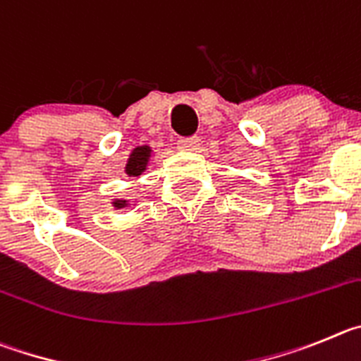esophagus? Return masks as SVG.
I'll use <instances>...</instances> for the list:
<instances>
[{
	"instance_id": "1",
	"label": "esophagus",
	"mask_w": 361,
	"mask_h": 361,
	"mask_svg": "<svg viewBox=\"0 0 361 361\" xmlns=\"http://www.w3.org/2000/svg\"><path fill=\"white\" fill-rule=\"evenodd\" d=\"M178 147L181 151H196L200 147V136H188V138H180L178 140Z\"/></svg>"
}]
</instances>
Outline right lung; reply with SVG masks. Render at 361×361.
I'll list each match as a JSON object with an SVG mask.
<instances>
[{"label":"right lung","instance_id":"obj_1","mask_svg":"<svg viewBox=\"0 0 361 361\" xmlns=\"http://www.w3.org/2000/svg\"><path fill=\"white\" fill-rule=\"evenodd\" d=\"M149 158H151V147L149 145H140V147L133 149L128 164H126V174L128 176H140L145 171V167H147ZM113 207L115 209H124V207H128V201L115 200L113 201Z\"/></svg>","mask_w":361,"mask_h":361}]
</instances>
